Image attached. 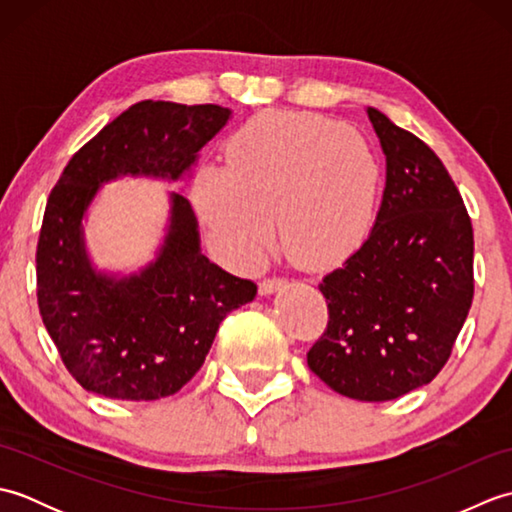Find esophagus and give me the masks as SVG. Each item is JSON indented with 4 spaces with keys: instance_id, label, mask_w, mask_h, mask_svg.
<instances>
[{
    "instance_id": "1",
    "label": "esophagus",
    "mask_w": 512,
    "mask_h": 512,
    "mask_svg": "<svg viewBox=\"0 0 512 512\" xmlns=\"http://www.w3.org/2000/svg\"><path fill=\"white\" fill-rule=\"evenodd\" d=\"M284 286H286V279H279V277L264 279L262 284H259V295H262V297H268V295H273V292L281 290Z\"/></svg>"
}]
</instances>
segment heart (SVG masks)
<instances>
[{
  "mask_svg": "<svg viewBox=\"0 0 512 512\" xmlns=\"http://www.w3.org/2000/svg\"><path fill=\"white\" fill-rule=\"evenodd\" d=\"M383 169L347 125L310 112H264L226 147V165H204L193 198L215 242L255 264L273 242L306 268L350 257L376 220Z\"/></svg>",
  "mask_w": 512,
  "mask_h": 512,
  "instance_id": "heart-1",
  "label": "heart"
}]
</instances>
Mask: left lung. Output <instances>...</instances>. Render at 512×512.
<instances>
[{
    "mask_svg": "<svg viewBox=\"0 0 512 512\" xmlns=\"http://www.w3.org/2000/svg\"><path fill=\"white\" fill-rule=\"evenodd\" d=\"M385 191L363 246L323 277L328 330L308 367L336 394L385 402L438 376L473 301V228L442 160L367 107Z\"/></svg>",
    "mask_w": 512,
    "mask_h": 512,
    "instance_id": "8db88e82",
    "label": "left lung"
}]
</instances>
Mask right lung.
Instances as JSON below:
<instances>
[{
  "mask_svg": "<svg viewBox=\"0 0 512 512\" xmlns=\"http://www.w3.org/2000/svg\"><path fill=\"white\" fill-rule=\"evenodd\" d=\"M231 116L222 105L140 101L76 151L52 189L37 246L39 312L63 365L92 394H176L202 367L226 314L255 299L253 281L202 255L198 217L176 191L167 193L165 233L145 266L99 268L85 242L103 184L189 180Z\"/></svg>",
  "mask_w": 512,
  "mask_h": 512,
  "instance_id": "1",
  "label": "right lung"
}]
</instances>
